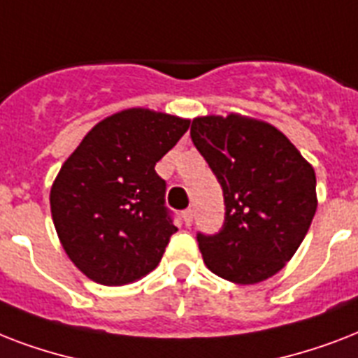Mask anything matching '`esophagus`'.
Here are the masks:
<instances>
[{
  "label": "esophagus",
  "mask_w": 358,
  "mask_h": 358,
  "mask_svg": "<svg viewBox=\"0 0 358 358\" xmlns=\"http://www.w3.org/2000/svg\"><path fill=\"white\" fill-rule=\"evenodd\" d=\"M182 217H184L185 227H191V224H193V217H195V213H193V210H191V208H187V210L182 213Z\"/></svg>",
  "instance_id": "34e87169"
}]
</instances>
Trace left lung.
I'll return each mask as SVG.
<instances>
[{
  "label": "left lung",
  "mask_w": 358,
  "mask_h": 358,
  "mask_svg": "<svg viewBox=\"0 0 358 358\" xmlns=\"http://www.w3.org/2000/svg\"><path fill=\"white\" fill-rule=\"evenodd\" d=\"M191 139L223 187L224 223L196 234L208 269L236 284L273 277L299 249L316 213V173L282 131L230 113L191 122Z\"/></svg>",
  "instance_id": "8db88e82"
}]
</instances>
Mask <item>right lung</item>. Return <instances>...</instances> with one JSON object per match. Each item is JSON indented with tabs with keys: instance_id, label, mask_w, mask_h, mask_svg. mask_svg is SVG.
Masks as SVG:
<instances>
[{
	"instance_id": "right-lung-1",
	"label": "right lung",
	"mask_w": 358,
	"mask_h": 358,
	"mask_svg": "<svg viewBox=\"0 0 358 358\" xmlns=\"http://www.w3.org/2000/svg\"><path fill=\"white\" fill-rule=\"evenodd\" d=\"M189 120L131 108L83 137L50 191L52 219L64 252L83 275L122 286L156 269L176 232L156 163Z\"/></svg>"
}]
</instances>
